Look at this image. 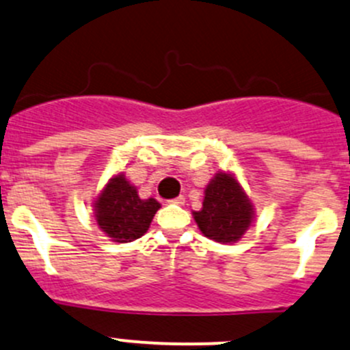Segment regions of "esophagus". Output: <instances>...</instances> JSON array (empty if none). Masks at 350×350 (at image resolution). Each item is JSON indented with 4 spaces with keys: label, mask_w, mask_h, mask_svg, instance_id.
<instances>
[{
    "label": "esophagus",
    "mask_w": 350,
    "mask_h": 350,
    "mask_svg": "<svg viewBox=\"0 0 350 350\" xmlns=\"http://www.w3.org/2000/svg\"><path fill=\"white\" fill-rule=\"evenodd\" d=\"M171 203L183 206V204L186 203V198H185V196H178V198H174V200H171Z\"/></svg>",
    "instance_id": "34e87169"
}]
</instances>
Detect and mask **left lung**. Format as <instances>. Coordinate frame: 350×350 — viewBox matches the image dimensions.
Wrapping results in <instances>:
<instances>
[{
	"mask_svg": "<svg viewBox=\"0 0 350 350\" xmlns=\"http://www.w3.org/2000/svg\"><path fill=\"white\" fill-rule=\"evenodd\" d=\"M193 218L206 238L233 245L253 226L255 204L234 172L218 171L206 185L203 208L193 211Z\"/></svg>",
	"mask_w": 350,
	"mask_h": 350,
	"instance_id": "obj_1",
	"label": "left lung"
}]
</instances>
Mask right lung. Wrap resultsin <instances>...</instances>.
<instances>
[{
  "label": "right lung",
  "instance_id": "1",
  "mask_svg": "<svg viewBox=\"0 0 350 350\" xmlns=\"http://www.w3.org/2000/svg\"><path fill=\"white\" fill-rule=\"evenodd\" d=\"M161 208L154 198L142 200L137 187L124 174L117 172L94 198L92 211L102 233L116 243H131L144 237Z\"/></svg>",
  "mask_w": 350,
  "mask_h": 350
}]
</instances>
